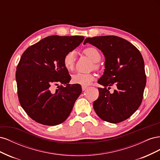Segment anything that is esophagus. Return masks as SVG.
<instances>
[{
  "mask_svg": "<svg viewBox=\"0 0 160 160\" xmlns=\"http://www.w3.org/2000/svg\"><path fill=\"white\" fill-rule=\"evenodd\" d=\"M87 88H87V87H85V86H82V90H83V91H85L87 89Z\"/></svg>",
  "mask_w": 160,
  "mask_h": 160,
  "instance_id": "obj_1",
  "label": "esophagus"
}]
</instances>
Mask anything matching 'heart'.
I'll return each mask as SVG.
<instances>
[{"mask_svg": "<svg viewBox=\"0 0 160 160\" xmlns=\"http://www.w3.org/2000/svg\"><path fill=\"white\" fill-rule=\"evenodd\" d=\"M83 53L94 62V68L95 69H99V65L96 62H98L101 58L99 51L95 47H89L85 48L83 50ZM75 59L76 55L74 51H69L63 57V59H62V63H63V66L67 71H72L74 69ZM94 75L91 73L77 72V73L72 75L71 81L74 84L87 86L89 85L94 80Z\"/></svg>", "mask_w": 160, "mask_h": 160, "instance_id": "obj_1", "label": "heart"}]
</instances>
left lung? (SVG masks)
<instances>
[{
  "mask_svg": "<svg viewBox=\"0 0 160 160\" xmlns=\"http://www.w3.org/2000/svg\"><path fill=\"white\" fill-rule=\"evenodd\" d=\"M87 42L98 48L105 57L104 73L98 81L104 88H98L99 98L93 104L95 113L111 123L123 122L136 111L143 99L146 75L141 52L117 36L87 38L83 44ZM113 84L117 89L111 94L108 89Z\"/></svg>",
  "mask_w": 160,
  "mask_h": 160,
  "instance_id": "obj_1",
  "label": "left lung"
}]
</instances>
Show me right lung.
I'll use <instances>...</instances> for the list:
<instances>
[{"instance_id": "obj_1", "label": "right lung", "mask_w": 160, "mask_h": 160, "mask_svg": "<svg viewBox=\"0 0 160 160\" xmlns=\"http://www.w3.org/2000/svg\"><path fill=\"white\" fill-rule=\"evenodd\" d=\"M84 38L49 36L22 53L16 71L18 98L22 109L36 122L56 125L69 117L82 89L80 85L69 84L71 76L62 59ZM55 85L58 89L53 91Z\"/></svg>"}]
</instances>
